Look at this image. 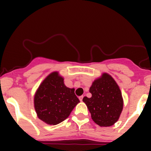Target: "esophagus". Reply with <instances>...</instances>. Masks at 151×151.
I'll list each match as a JSON object with an SVG mask.
<instances>
[{
    "label": "esophagus",
    "instance_id": "obj_1",
    "mask_svg": "<svg viewBox=\"0 0 151 151\" xmlns=\"http://www.w3.org/2000/svg\"><path fill=\"white\" fill-rule=\"evenodd\" d=\"M83 97H84V96H80L79 97V99L80 100V101H83Z\"/></svg>",
    "mask_w": 151,
    "mask_h": 151
}]
</instances>
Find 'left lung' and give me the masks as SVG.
<instances>
[{"label":"left lung","mask_w":151,"mask_h":151,"mask_svg":"<svg viewBox=\"0 0 151 151\" xmlns=\"http://www.w3.org/2000/svg\"><path fill=\"white\" fill-rule=\"evenodd\" d=\"M89 91L92 96H85L83 101L91 112L93 121L104 127L115 124L119 119L123 106L121 91L115 80L104 73L94 80Z\"/></svg>","instance_id":"obj_1"}]
</instances>
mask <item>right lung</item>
Here are the masks:
<instances>
[{
    "label": "right lung",
    "mask_w": 151,
    "mask_h": 151,
    "mask_svg": "<svg viewBox=\"0 0 151 151\" xmlns=\"http://www.w3.org/2000/svg\"><path fill=\"white\" fill-rule=\"evenodd\" d=\"M79 102L74 88H67L58 71L47 76L34 96L38 118L50 125H57L66 120Z\"/></svg>",
    "instance_id": "obj_1"
}]
</instances>
